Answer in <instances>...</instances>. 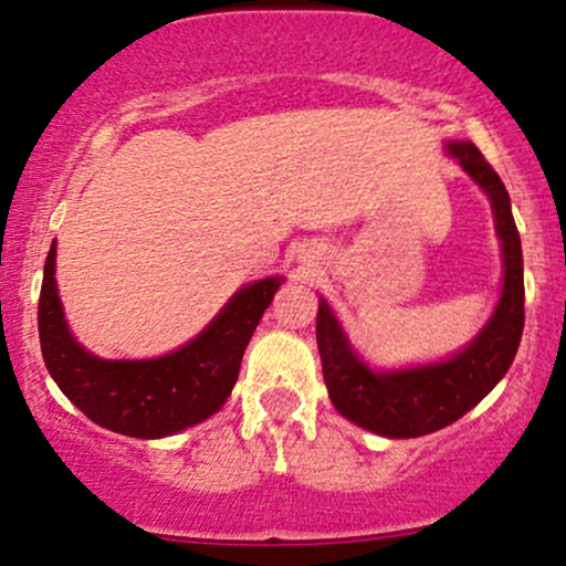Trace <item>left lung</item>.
<instances>
[{
  "label": "left lung",
  "instance_id": "8db88e82",
  "mask_svg": "<svg viewBox=\"0 0 566 566\" xmlns=\"http://www.w3.org/2000/svg\"><path fill=\"white\" fill-rule=\"evenodd\" d=\"M447 154L486 193L503 252V287L492 316L463 348L431 365L375 369L350 346L329 303L319 297L316 343L329 401L343 418L386 439H415L463 418L509 373L524 329L522 239L503 180L469 140H450Z\"/></svg>",
  "mask_w": 566,
  "mask_h": 566
}]
</instances>
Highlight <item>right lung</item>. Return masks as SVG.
Here are the masks:
<instances>
[{"label":"right lung","mask_w":566,"mask_h":566,"mask_svg":"<svg viewBox=\"0 0 566 566\" xmlns=\"http://www.w3.org/2000/svg\"><path fill=\"white\" fill-rule=\"evenodd\" d=\"M284 276L244 284L186 346L151 359H103L69 329L55 282V242L44 261L39 343L48 373L97 426L135 439H165L216 415L231 388L263 311Z\"/></svg>","instance_id":"1"}]
</instances>
